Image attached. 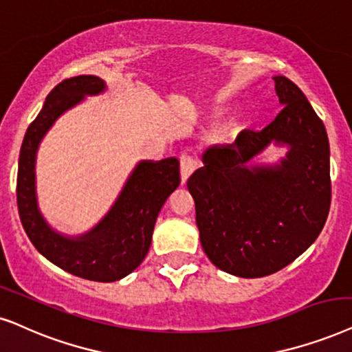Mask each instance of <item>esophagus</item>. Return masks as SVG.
<instances>
[{
	"label": "esophagus",
	"mask_w": 352,
	"mask_h": 352,
	"mask_svg": "<svg viewBox=\"0 0 352 352\" xmlns=\"http://www.w3.org/2000/svg\"><path fill=\"white\" fill-rule=\"evenodd\" d=\"M179 168H181V181L182 184L187 181V177L192 175L195 170V160L189 153H182L179 157Z\"/></svg>",
	"instance_id": "esophagus-1"
}]
</instances>
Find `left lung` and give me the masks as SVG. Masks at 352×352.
I'll return each instance as SVG.
<instances>
[{"label":"left lung","mask_w":352,"mask_h":352,"mask_svg":"<svg viewBox=\"0 0 352 352\" xmlns=\"http://www.w3.org/2000/svg\"><path fill=\"white\" fill-rule=\"evenodd\" d=\"M281 111L262 131H243L234 144L213 145L187 179L204 252L241 278L272 275L309 249L331 202L325 126L302 90L275 76ZM287 144L280 166L250 167L268 144Z\"/></svg>","instance_id":"1"}]
</instances>
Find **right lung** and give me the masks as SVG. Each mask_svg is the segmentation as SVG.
Listing matches in <instances>:
<instances>
[{
    "instance_id": "add662e5",
    "label": "right lung",
    "mask_w": 352,
    "mask_h": 352,
    "mask_svg": "<svg viewBox=\"0 0 352 352\" xmlns=\"http://www.w3.org/2000/svg\"><path fill=\"white\" fill-rule=\"evenodd\" d=\"M104 87L97 76H76L59 82L48 94L21 147L17 208L27 236L43 257L76 276L109 283L121 280L142 263L160 210L179 186L181 176L177 158L140 162L115 205L94 230L67 237L48 226L35 194V157L40 140L66 109L82 102L85 95L103 92Z\"/></svg>"
}]
</instances>
